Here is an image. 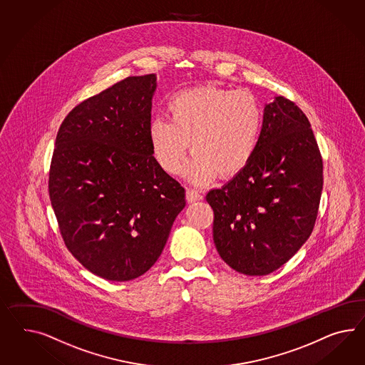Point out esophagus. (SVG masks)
<instances>
[{"mask_svg": "<svg viewBox=\"0 0 365 365\" xmlns=\"http://www.w3.org/2000/svg\"><path fill=\"white\" fill-rule=\"evenodd\" d=\"M186 197H187V202L192 203V202H197V200L203 199V195H202L199 191H197V190H194V188H187Z\"/></svg>", "mask_w": 365, "mask_h": 365, "instance_id": "1", "label": "esophagus"}]
</instances>
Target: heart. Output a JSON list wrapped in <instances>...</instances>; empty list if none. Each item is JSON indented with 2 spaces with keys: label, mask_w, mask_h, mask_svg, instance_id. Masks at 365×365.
<instances>
[{
  "label": "heart",
  "mask_w": 365,
  "mask_h": 365,
  "mask_svg": "<svg viewBox=\"0 0 365 365\" xmlns=\"http://www.w3.org/2000/svg\"><path fill=\"white\" fill-rule=\"evenodd\" d=\"M168 118L148 125V139L158 165L168 174L182 168L188 142L194 154L185 174L195 185H206L217 174L232 177L257 153L263 108L245 90L200 86L182 90L170 99Z\"/></svg>",
  "instance_id": "obj_1"
}]
</instances>
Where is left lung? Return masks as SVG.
Returning <instances> with one entry per match:
<instances>
[{
	"mask_svg": "<svg viewBox=\"0 0 365 365\" xmlns=\"http://www.w3.org/2000/svg\"><path fill=\"white\" fill-rule=\"evenodd\" d=\"M323 159L306 114L284 97L264 106L257 153L223 187L208 191L220 257L240 274L268 275L311 235Z\"/></svg>",
	"mask_w": 365,
	"mask_h": 365,
	"instance_id": "8db88e82",
	"label": "left lung"
}]
</instances>
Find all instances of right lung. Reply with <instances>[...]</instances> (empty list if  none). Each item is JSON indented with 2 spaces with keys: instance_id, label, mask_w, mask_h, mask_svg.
Masks as SVG:
<instances>
[{
  "instance_id": "1",
  "label": "right lung",
  "mask_w": 365,
  "mask_h": 365,
  "mask_svg": "<svg viewBox=\"0 0 365 365\" xmlns=\"http://www.w3.org/2000/svg\"><path fill=\"white\" fill-rule=\"evenodd\" d=\"M157 76L128 77L63 119L49 195L73 257L94 275L128 282L160 257L186 206L185 188L158 165L148 139Z\"/></svg>"
}]
</instances>
